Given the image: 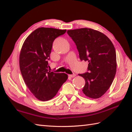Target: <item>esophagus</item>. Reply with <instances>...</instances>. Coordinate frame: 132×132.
<instances>
[{"instance_id":"1","label":"esophagus","mask_w":132,"mask_h":132,"mask_svg":"<svg viewBox=\"0 0 132 132\" xmlns=\"http://www.w3.org/2000/svg\"><path fill=\"white\" fill-rule=\"evenodd\" d=\"M69 77H71V78H74V77H75L76 75H75V74H72V75H69Z\"/></svg>"}]
</instances>
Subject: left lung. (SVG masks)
<instances>
[{"label":"left lung","instance_id":"obj_1","mask_svg":"<svg viewBox=\"0 0 132 132\" xmlns=\"http://www.w3.org/2000/svg\"><path fill=\"white\" fill-rule=\"evenodd\" d=\"M77 46L81 61L89 63V72L79 74L84 78L82 92L86 96L98 98L110 88L116 73V53L105 35L88 28L68 30Z\"/></svg>","mask_w":132,"mask_h":132}]
</instances>
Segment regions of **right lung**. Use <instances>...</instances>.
Returning a JSON list of instances; mask_svg holds the SVG:
<instances>
[{
  "mask_svg": "<svg viewBox=\"0 0 132 132\" xmlns=\"http://www.w3.org/2000/svg\"><path fill=\"white\" fill-rule=\"evenodd\" d=\"M66 31L38 28L26 38L22 46L19 57L22 76L32 94L40 101L53 98L68 79L65 73H53L47 69L53 42Z\"/></svg>",
  "mask_w": 132,
  "mask_h": 132,
  "instance_id": "add662e5",
  "label": "right lung"
}]
</instances>
